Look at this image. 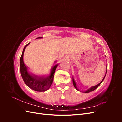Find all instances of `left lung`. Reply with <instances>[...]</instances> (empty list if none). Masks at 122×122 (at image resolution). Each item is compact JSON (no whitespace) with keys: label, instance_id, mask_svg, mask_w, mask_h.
Here are the masks:
<instances>
[{"label":"left lung","instance_id":"8db88e82","mask_svg":"<svg viewBox=\"0 0 122 122\" xmlns=\"http://www.w3.org/2000/svg\"><path fill=\"white\" fill-rule=\"evenodd\" d=\"M106 72H107V68H106V73H105V76H104V77H103V79L102 80V81H101L99 83H98V84H97V85H96V86H92V87H90V88H88V89L87 90H86V91H84V92H83V93H90V92H93V91H94L95 90H96V88L100 86V85L101 84V83L103 82V81L104 80V78H105V76H106ZM73 85H74V87L76 88V89L77 90V91H79V90L78 89V88H77V84H76V82H75V80H74V78H73Z\"/></svg>","mask_w":122,"mask_h":122}]
</instances>
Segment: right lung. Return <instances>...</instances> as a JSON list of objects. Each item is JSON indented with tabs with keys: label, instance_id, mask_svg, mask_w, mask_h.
<instances>
[{
	"label": "right lung",
	"instance_id": "1",
	"mask_svg": "<svg viewBox=\"0 0 122 122\" xmlns=\"http://www.w3.org/2000/svg\"><path fill=\"white\" fill-rule=\"evenodd\" d=\"M42 37H39L36 39H42ZM30 43L27 44L24 47L22 53L20 57V72L24 82L26 86L31 89L39 92H45L48 90L51 86L53 80L54 73L58 64L54 65L50 70V73L48 76H40L29 72L28 67L24 64L23 61V55L25 49ZM57 61H55L54 63Z\"/></svg>",
	"mask_w": 122,
	"mask_h": 122
}]
</instances>
